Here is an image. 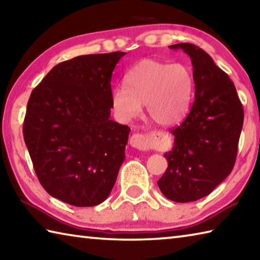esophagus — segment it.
Wrapping results in <instances>:
<instances>
[{
	"label": "esophagus",
	"mask_w": 260,
	"mask_h": 260,
	"mask_svg": "<svg viewBox=\"0 0 260 260\" xmlns=\"http://www.w3.org/2000/svg\"><path fill=\"white\" fill-rule=\"evenodd\" d=\"M160 138H161V136L157 133L148 134V135L135 134L130 137V145L137 149L147 151V149L153 148L154 146H155V143Z\"/></svg>",
	"instance_id": "1"
}]
</instances>
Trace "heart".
Listing matches in <instances>:
<instances>
[{
    "mask_svg": "<svg viewBox=\"0 0 260 260\" xmlns=\"http://www.w3.org/2000/svg\"><path fill=\"white\" fill-rule=\"evenodd\" d=\"M125 88L112 91V106L121 120L129 121L146 106L151 120L163 126L180 122L193 100L194 77L181 62L145 59L126 73Z\"/></svg>",
    "mask_w": 260,
    "mask_h": 260,
    "instance_id": "b5f03b06",
    "label": "heart"
}]
</instances>
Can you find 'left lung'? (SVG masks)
<instances>
[{
  "instance_id": "8db88e82",
  "label": "left lung",
  "mask_w": 260,
  "mask_h": 260,
  "mask_svg": "<svg viewBox=\"0 0 260 260\" xmlns=\"http://www.w3.org/2000/svg\"><path fill=\"white\" fill-rule=\"evenodd\" d=\"M187 53L193 66L195 99L187 117L171 130L174 148L157 181L167 199L197 201L210 194L233 170L243 126V107L229 75L192 43L170 45Z\"/></svg>"
}]
</instances>
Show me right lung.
I'll list each match as a JSON object with an SVG mask.
<instances>
[{
    "instance_id": "1",
    "label": "right lung",
    "mask_w": 260,
    "mask_h": 260,
    "mask_svg": "<svg viewBox=\"0 0 260 260\" xmlns=\"http://www.w3.org/2000/svg\"><path fill=\"white\" fill-rule=\"evenodd\" d=\"M125 52L62 61L31 91L25 144L43 188L75 207L104 202L125 158L130 127L112 121L114 68Z\"/></svg>"
}]
</instances>
